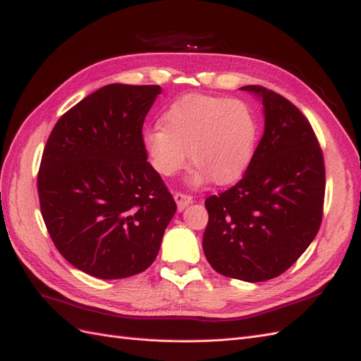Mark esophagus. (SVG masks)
Segmentation results:
<instances>
[{"label":"esophagus","instance_id":"34e87169","mask_svg":"<svg viewBox=\"0 0 361 361\" xmlns=\"http://www.w3.org/2000/svg\"><path fill=\"white\" fill-rule=\"evenodd\" d=\"M174 200H176L178 204V209L183 211L185 207H187L190 203H192V197L190 194H183V192H176L174 194Z\"/></svg>","mask_w":361,"mask_h":361}]
</instances>
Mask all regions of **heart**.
<instances>
[{
  "label": "heart",
  "instance_id": "b5f03b06",
  "mask_svg": "<svg viewBox=\"0 0 361 361\" xmlns=\"http://www.w3.org/2000/svg\"><path fill=\"white\" fill-rule=\"evenodd\" d=\"M257 125L251 108L239 99L188 94L170 105L162 126L147 129L143 145L162 176L195 166L191 182L227 183L241 176L253 158Z\"/></svg>",
  "mask_w": 361,
  "mask_h": 361
}]
</instances>
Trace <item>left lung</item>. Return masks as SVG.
Instances as JSON below:
<instances>
[{
    "label": "left lung",
    "instance_id": "1",
    "mask_svg": "<svg viewBox=\"0 0 361 361\" xmlns=\"http://www.w3.org/2000/svg\"><path fill=\"white\" fill-rule=\"evenodd\" d=\"M265 129L243 179L204 202L203 251L220 274L265 281L290 268L319 231L324 157L309 120L281 94L260 85Z\"/></svg>",
    "mask_w": 361,
    "mask_h": 361
}]
</instances>
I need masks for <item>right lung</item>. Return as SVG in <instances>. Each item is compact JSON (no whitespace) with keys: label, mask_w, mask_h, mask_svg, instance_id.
Returning <instances> with one entry per match:
<instances>
[{"label":"right lung","mask_w":361,"mask_h":361,"mask_svg":"<svg viewBox=\"0 0 361 361\" xmlns=\"http://www.w3.org/2000/svg\"><path fill=\"white\" fill-rule=\"evenodd\" d=\"M161 92L108 84L64 113L47 141L37 174L43 221L85 274L114 280L147 269L176 212L141 134Z\"/></svg>","instance_id":"obj_1"}]
</instances>
